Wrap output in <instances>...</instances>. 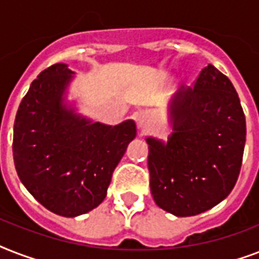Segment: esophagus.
Here are the masks:
<instances>
[{
    "mask_svg": "<svg viewBox=\"0 0 259 259\" xmlns=\"http://www.w3.org/2000/svg\"><path fill=\"white\" fill-rule=\"evenodd\" d=\"M150 115L148 113H140L137 115V126L140 129H145L150 123Z\"/></svg>",
    "mask_w": 259,
    "mask_h": 259,
    "instance_id": "34e87169",
    "label": "esophagus"
}]
</instances>
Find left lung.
<instances>
[{"mask_svg":"<svg viewBox=\"0 0 259 259\" xmlns=\"http://www.w3.org/2000/svg\"><path fill=\"white\" fill-rule=\"evenodd\" d=\"M173 133L148 137L150 192L176 217H193L229 196L241 172L246 119L230 79L208 64L169 106Z\"/></svg>","mask_w":259,"mask_h":259,"instance_id":"obj_1","label":"left lung"}]
</instances>
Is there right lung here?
Masks as SVG:
<instances>
[{
  "label": "right lung",
  "instance_id": "add662e5",
  "mask_svg": "<svg viewBox=\"0 0 259 259\" xmlns=\"http://www.w3.org/2000/svg\"><path fill=\"white\" fill-rule=\"evenodd\" d=\"M72 71L58 63L40 72L14 121L13 160L20 180L54 213L74 218L101 204L111 176L137 134L129 119L93 122L63 103Z\"/></svg>",
  "mask_w": 259,
  "mask_h": 259
}]
</instances>
